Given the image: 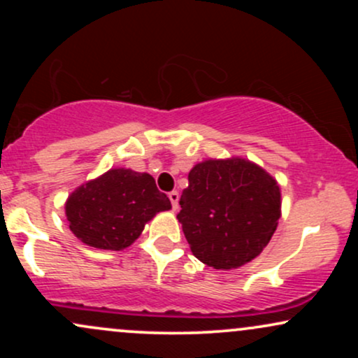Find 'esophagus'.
<instances>
[{
    "label": "esophagus",
    "instance_id": "34e87169",
    "mask_svg": "<svg viewBox=\"0 0 358 358\" xmlns=\"http://www.w3.org/2000/svg\"><path fill=\"white\" fill-rule=\"evenodd\" d=\"M168 196H170V202L173 205V210L178 208V200H180V193L178 192H170L168 193Z\"/></svg>",
    "mask_w": 358,
    "mask_h": 358
}]
</instances>
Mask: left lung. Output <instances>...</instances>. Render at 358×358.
<instances>
[{
    "label": "left lung",
    "instance_id": "obj_1",
    "mask_svg": "<svg viewBox=\"0 0 358 358\" xmlns=\"http://www.w3.org/2000/svg\"><path fill=\"white\" fill-rule=\"evenodd\" d=\"M180 207L176 217L193 256L213 269L231 271L269 244L281 217V188L250 159L210 158L190 170Z\"/></svg>",
    "mask_w": 358,
    "mask_h": 358
}]
</instances>
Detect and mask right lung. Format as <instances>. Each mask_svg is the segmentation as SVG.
I'll return each instance as SVG.
<instances>
[{
	"label": "right lung",
	"instance_id": "obj_1",
	"mask_svg": "<svg viewBox=\"0 0 358 358\" xmlns=\"http://www.w3.org/2000/svg\"><path fill=\"white\" fill-rule=\"evenodd\" d=\"M170 208V199L156 188L150 173L110 168L69 195L65 215L73 236L85 245L122 250L141 236L156 213Z\"/></svg>",
	"mask_w": 358,
	"mask_h": 358
}]
</instances>
